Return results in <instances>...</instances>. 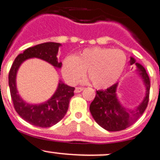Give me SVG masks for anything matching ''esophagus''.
<instances>
[{
    "label": "esophagus",
    "mask_w": 160,
    "mask_h": 160,
    "mask_svg": "<svg viewBox=\"0 0 160 160\" xmlns=\"http://www.w3.org/2000/svg\"><path fill=\"white\" fill-rule=\"evenodd\" d=\"M83 90H84V88L83 87H76L75 90H74V93H80V92L82 91Z\"/></svg>",
    "instance_id": "esophagus-1"
}]
</instances>
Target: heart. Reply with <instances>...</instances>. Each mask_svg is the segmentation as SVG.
<instances>
[{
	"label": "heart",
	"mask_w": 160,
	"mask_h": 160,
	"mask_svg": "<svg viewBox=\"0 0 160 160\" xmlns=\"http://www.w3.org/2000/svg\"><path fill=\"white\" fill-rule=\"evenodd\" d=\"M127 58L118 49L94 47L83 50L77 56H68L62 62V74L67 82L74 85L84 76L97 89H105L120 78L125 68Z\"/></svg>",
	"instance_id": "1"
}]
</instances>
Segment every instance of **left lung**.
Wrapping results in <instances>:
<instances>
[{"instance_id":"obj_1","label":"left lung","mask_w":160,"mask_h":160,"mask_svg":"<svg viewBox=\"0 0 160 160\" xmlns=\"http://www.w3.org/2000/svg\"><path fill=\"white\" fill-rule=\"evenodd\" d=\"M130 64L137 66V73L145 86V97L141 103L135 109H126L119 102L116 93L118 83L105 90H98L90 105V111L95 121L107 131L117 132L128 128L140 118L148 104L150 79L148 73L144 67L136 62L132 57L130 59Z\"/></svg>"}]
</instances>
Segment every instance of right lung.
Listing matches in <instances>:
<instances>
[{
    "label": "right lung",
    "instance_id": "right-lung-1",
    "mask_svg": "<svg viewBox=\"0 0 160 160\" xmlns=\"http://www.w3.org/2000/svg\"><path fill=\"white\" fill-rule=\"evenodd\" d=\"M60 46L61 44L58 43L48 42L28 48L15 58L10 69L8 85L13 106L17 113L32 125L48 128L61 121L67 113L70 98L74 96V88L59 81L57 90L49 100L35 105L28 103L20 98L17 91L16 83L17 71L25 60L32 58H40L56 68H61L62 62H58L57 58Z\"/></svg>",
    "mask_w": 160,
    "mask_h": 160
}]
</instances>
